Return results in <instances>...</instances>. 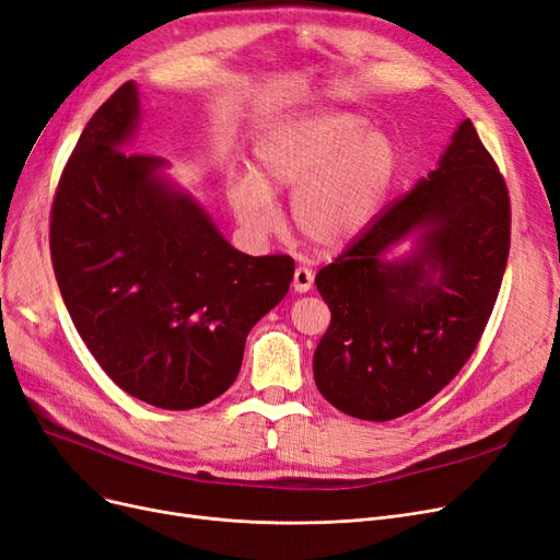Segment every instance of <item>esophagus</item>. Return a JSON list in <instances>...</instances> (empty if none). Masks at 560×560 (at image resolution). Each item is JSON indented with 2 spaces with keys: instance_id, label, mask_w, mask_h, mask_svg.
Instances as JSON below:
<instances>
[{
  "instance_id": "34e87169",
  "label": "esophagus",
  "mask_w": 560,
  "mask_h": 560,
  "mask_svg": "<svg viewBox=\"0 0 560 560\" xmlns=\"http://www.w3.org/2000/svg\"><path fill=\"white\" fill-rule=\"evenodd\" d=\"M314 285V272L308 267L300 265L293 275V291L295 293H308Z\"/></svg>"
}]
</instances>
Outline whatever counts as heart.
I'll return each mask as SVG.
<instances>
[{
    "label": "heart",
    "mask_w": 560,
    "mask_h": 560,
    "mask_svg": "<svg viewBox=\"0 0 560 560\" xmlns=\"http://www.w3.org/2000/svg\"><path fill=\"white\" fill-rule=\"evenodd\" d=\"M252 171L228 179V205L252 235L277 225L275 196L293 194L295 231L314 246L355 242L395 189L401 154L387 131L343 110L283 117L256 138Z\"/></svg>",
    "instance_id": "b5f03b06"
}]
</instances>
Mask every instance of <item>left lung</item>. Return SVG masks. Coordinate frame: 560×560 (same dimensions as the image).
Returning a JSON list of instances; mask_svg holds the SVG:
<instances>
[{
	"instance_id": "8db88e82",
	"label": "left lung",
	"mask_w": 560,
	"mask_h": 560,
	"mask_svg": "<svg viewBox=\"0 0 560 560\" xmlns=\"http://www.w3.org/2000/svg\"><path fill=\"white\" fill-rule=\"evenodd\" d=\"M508 252V186L464 119L436 171L316 275L332 312L314 353L320 395L371 422L436 397L485 332Z\"/></svg>"
}]
</instances>
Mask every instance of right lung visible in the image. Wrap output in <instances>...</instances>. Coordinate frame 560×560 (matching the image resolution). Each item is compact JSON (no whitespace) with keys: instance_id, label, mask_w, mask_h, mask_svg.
<instances>
[{"instance_id":"right-lung-1","label":"right lung","mask_w":560,"mask_h":560,"mask_svg":"<svg viewBox=\"0 0 560 560\" xmlns=\"http://www.w3.org/2000/svg\"><path fill=\"white\" fill-rule=\"evenodd\" d=\"M140 117L129 80L88 121L52 202V267L115 385L189 410L235 383L246 335L285 298L295 262L237 252L168 161L129 154Z\"/></svg>"}]
</instances>
